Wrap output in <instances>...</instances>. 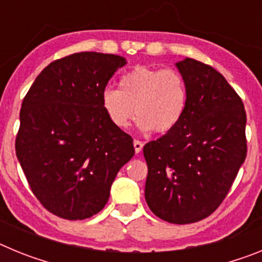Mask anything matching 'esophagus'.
<instances>
[{
    "label": "esophagus",
    "mask_w": 262,
    "mask_h": 262,
    "mask_svg": "<svg viewBox=\"0 0 262 262\" xmlns=\"http://www.w3.org/2000/svg\"><path fill=\"white\" fill-rule=\"evenodd\" d=\"M134 148H135L136 154H140V151L143 149V143L140 140H134Z\"/></svg>",
    "instance_id": "34e87169"
}]
</instances>
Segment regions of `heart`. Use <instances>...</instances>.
Returning a JSON list of instances; mask_svg holds the SVG:
<instances>
[{"label":"heart","instance_id":"heart-1","mask_svg":"<svg viewBox=\"0 0 262 262\" xmlns=\"http://www.w3.org/2000/svg\"><path fill=\"white\" fill-rule=\"evenodd\" d=\"M186 106V81L172 68L136 66L120 77L119 90L102 92L103 110L118 128L128 126L135 107L139 128L169 133L181 122Z\"/></svg>","mask_w":262,"mask_h":262}]
</instances>
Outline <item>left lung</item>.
Instances as JSON below:
<instances>
[{
	"label": "left lung",
	"instance_id": "left-lung-1",
	"mask_svg": "<svg viewBox=\"0 0 262 262\" xmlns=\"http://www.w3.org/2000/svg\"><path fill=\"white\" fill-rule=\"evenodd\" d=\"M177 68L187 106L176 128L143 148L145 201L173 224L200 222L222 205L247 156V114L240 96L212 67L185 59Z\"/></svg>",
	"mask_w": 262,
	"mask_h": 262
}]
</instances>
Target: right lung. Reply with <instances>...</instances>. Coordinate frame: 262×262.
<instances>
[{
    "mask_svg": "<svg viewBox=\"0 0 262 262\" xmlns=\"http://www.w3.org/2000/svg\"><path fill=\"white\" fill-rule=\"evenodd\" d=\"M124 64L111 53H73L48 64L23 98L15 152L36 200L56 216L101 211L135 155L133 138L102 107V92Z\"/></svg>",
    "mask_w": 262,
    "mask_h": 262,
    "instance_id": "obj_1",
    "label": "right lung"
}]
</instances>
